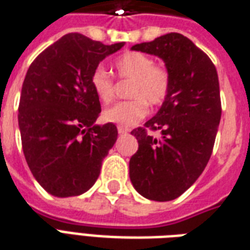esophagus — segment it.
Masks as SVG:
<instances>
[{
	"instance_id": "1",
	"label": "esophagus",
	"mask_w": 250,
	"mask_h": 250,
	"mask_svg": "<svg viewBox=\"0 0 250 250\" xmlns=\"http://www.w3.org/2000/svg\"><path fill=\"white\" fill-rule=\"evenodd\" d=\"M118 132H119V134H128V132H130V130H128V128H125V127H122V125H119V127H118Z\"/></svg>"
}]
</instances>
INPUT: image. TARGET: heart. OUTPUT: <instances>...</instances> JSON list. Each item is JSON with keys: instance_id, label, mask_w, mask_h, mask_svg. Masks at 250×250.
<instances>
[{"instance_id": "heart-1", "label": "heart", "mask_w": 250, "mask_h": 250, "mask_svg": "<svg viewBox=\"0 0 250 250\" xmlns=\"http://www.w3.org/2000/svg\"><path fill=\"white\" fill-rule=\"evenodd\" d=\"M118 76L131 80L128 102L118 103L103 112L104 120L122 127H132L147 115L148 107L159 105L167 98L170 75L165 66L157 65L154 59L141 52H127L115 62ZM91 85L95 95L103 104H109L115 98L114 79L105 68L96 66L91 75Z\"/></svg>"}]
</instances>
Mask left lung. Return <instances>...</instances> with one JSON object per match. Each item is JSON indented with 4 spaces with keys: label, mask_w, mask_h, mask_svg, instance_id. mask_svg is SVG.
<instances>
[{
    "label": "left lung",
    "mask_w": 250,
    "mask_h": 250,
    "mask_svg": "<svg viewBox=\"0 0 250 250\" xmlns=\"http://www.w3.org/2000/svg\"><path fill=\"white\" fill-rule=\"evenodd\" d=\"M131 49L162 59L170 89L157 115L131 132L139 147L130 159V179L145 198L171 201L198 179L209 162L221 119L218 75L209 56L179 33ZM147 129L159 130L161 136L154 138Z\"/></svg>",
    "instance_id": "obj_1"
}]
</instances>
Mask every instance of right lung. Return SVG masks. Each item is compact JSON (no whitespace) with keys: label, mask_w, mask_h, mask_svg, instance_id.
Returning <instances> with one entry per match:
<instances>
[{"label":"right lung","mask_w":250,"mask_h":250,"mask_svg":"<svg viewBox=\"0 0 250 250\" xmlns=\"http://www.w3.org/2000/svg\"><path fill=\"white\" fill-rule=\"evenodd\" d=\"M123 45L69 33L41 52L26 72L19 105L22 150L36 181L55 197L92 188L116 142V125H95L102 108L91 75Z\"/></svg>","instance_id":"obj_1"}]
</instances>
